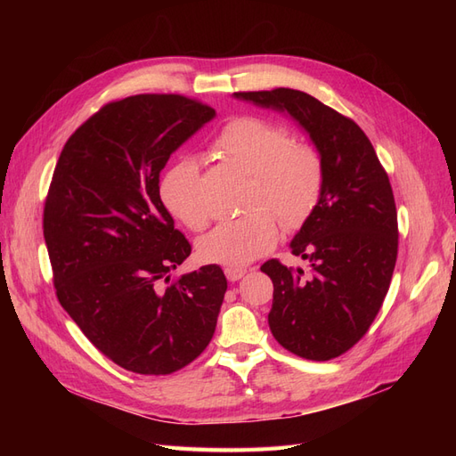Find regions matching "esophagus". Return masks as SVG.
I'll return each instance as SVG.
<instances>
[{"mask_svg":"<svg viewBox=\"0 0 456 456\" xmlns=\"http://www.w3.org/2000/svg\"><path fill=\"white\" fill-rule=\"evenodd\" d=\"M224 273H226V278H228L230 281H238V280H241L243 275L247 273V270H243V268H226Z\"/></svg>","mask_w":456,"mask_h":456,"instance_id":"obj_1","label":"esophagus"}]
</instances>
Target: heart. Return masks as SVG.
Segmentation results:
<instances>
[{"mask_svg": "<svg viewBox=\"0 0 456 456\" xmlns=\"http://www.w3.org/2000/svg\"><path fill=\"white\" fill-rule=\"evenodd\" d=\"M215 150L253 176L247 207L255 211L224 220L205 233L198 241V253L213 265L243 266L278 241L280 226L271 210L289 228L300 226L310 216L322 194L323 165L314 148L295 146L287 129L253 116L226 123L216 134ZM159 200L184 226L191 230L207 226L209 211L200 196L196 158L176 159L163 171Z\"/></svg>", "mask_w": 456, "mask_h": 456, "instance_id": "obj_1", "label": "heart"}]
</instances>
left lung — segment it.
Wrapping results in <instances>:
<instances>
[{"instance_id":"8db88e82","label":"left lung","mask_w":456,"mask_h":456,"mask_svg":"<svg viewBox=\"0 0 456 456\" xmlns=\"http://www.w3.org/2000/svg\"><path fill=\"white\" fill-rule=\"evenodd\" d=\"M238 101L291 118L323 165L322 194L289 243L310 272L268 260V325L289 352L327 362L350 350L375 320L397 258L394 191L367 134L297 89L233 93Z\"/></svg>"}]
</instances>
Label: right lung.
<instances>
[{
    "mask_svg": "<svg viewBox=\"0 0 456 456\" xmlns=\"http://www.w3.org/2000/svg\"><path fill=\"white\" fill-rule=\"evenodd\" d=\"M216 112L181 94L106 104L64 144L44 211L62 308L119 367L169 375L211 342L226 293L216 265L173 270L191 247L159 200L169 158Z\"/></svg>",
    "mask_w": 456,
    "mask_h": 456,
    "instance_id": "obj_1",
    "label": "right lung"
}]
</instances>
